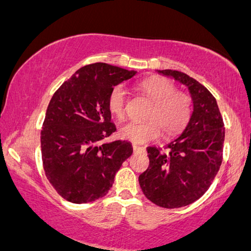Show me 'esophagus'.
<instances>
[{
    "instance_id": "obj_1",
    "label": "esophagus",
    "mask_w": 251,
    "mask_h": 251,
    "mask_svg": "<svg viewBox=\"0 0 251 251\" xmlns=\"http://www.w3.org/2000/svg\"><path fill=\"white\" fill-rule=\"evenodd\" d=\"M133 151H134V153H144L145 149L142 148V147H137V145H134Z\"/></svg>"
}]
</instances>
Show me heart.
Wrapping results in <instances>:
<instances>
[{
  "label": "heart",
  "instance_id": "obj_1",
  "mask_svg": "<svg viewBox=\"0 0 251 251\" xmlns=\"http://www.w3.org/2000/svg\"><path fill=\"white\" fill-rule=\"evenodd\" d=\"M137 89L153 102L143 123L129 122L119 129V135L133 144H147L158 140L161 129L164 136L178 135L186 128L193 116L194 102L188 93L179 92L169 78L152 76L141 81ZM127 92L122 84L111 89L107 99L110 114L122 119L125 116Z\"/></svg>",
  "mask_w": 251,
  "mask_h": 251
}]
</instances>
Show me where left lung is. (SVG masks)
<instances>
[{
  "mask_svg": "<svg viewBox=\"0 0 251 251\" xmlns=\"http://www.w3.org/2000/svg\"><path fill=\"white\" fill-rule=\"evenodd\" d=\"M158 72L188 88L194 110L184 132L164 147L167 152L147 149L150 166L138 181L152 203L178 208L200 200L212 185L222 163L226 130L216 100L204 85L179 71Z\"/></svg>",
  "mask_w": 251,
  "mask_h": 251,
  "instance_id": "left-lung-1",
  "label": "left lung"
}]
</instances>
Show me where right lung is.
I'll return each mask as SVG.
<instances>
[{"label": "right lung", "instance_id": "add662e5", "mask_svg": "<svg viewBox=\"0 0 251 251\" xmlns=\"http://www.w3.org/2000/svg\"><path fill=\"white\" fill-rule=\"evenodd\" d=\"M136 71L95 63L77 70L48 104L40 133L43 166L56 192L74 204L103 197L133 153L127 141L103 143L116 130L107 99Z\"/></svg>", "mask_w": 251, "mask_h": 251}]
</instances>
